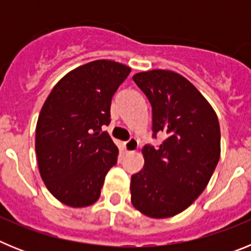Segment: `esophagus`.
Returning a JSON list of instances; mask_svg holds the SVG:
<instances>
[{
  "label": "esophagus",
  "instance_id": "obj_1",
  "mask_svg": "<svg viewBox=\"0 0 251 251\" xmlns=\"http://www.w3.org/2000/svg\"><path fill=\"white\" fill-rule=\"evenodd\" d=\"M123 147L127 152H134V151L138 150V139L130 138L129 141L124 142Z\"/></svg>",
  "mask_w": 251,
  "mask_h": 251
}]
</instances>
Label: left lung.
I'll return each instance as SVG.
<instances>
[{"label":"left lung","mask_w":251,"mask_h":251,"mask_svg":"<svg viewBox=\"0 0 251 251\" xmlns=\"http://www.w3.org/2000/svg\"><path fill=\"white\" fill-rule=\"evenodd\" d=\"M133 80L152 105L153 137L145 146V166L130 178L133 206L152 219L182 212L202 194L220 158V126L211 104L196 86L171 70H150Z\"/></svg>","instance_id":"obj_1"}]
</instances>
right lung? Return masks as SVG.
Here are the masks:
<instances>
[{
  "instance_id": "1",
  "label": "right lung",
  "mask_w": 251,
  "mask_h": 251,
  "mask_svg": "<svg viewBox=\"0 0 251 251\" xmlns=\"http://www.w3.org/2000/svg\"><path fill=\"white\" fill-rule=\"evenodd\" d=\"M130 68L95 60L75 68L52 88L39 114L35 136L40 176L51 195L70 207L97 202L118 148L103 126L110 101Z\"/></svg>"
}]
</instances>
